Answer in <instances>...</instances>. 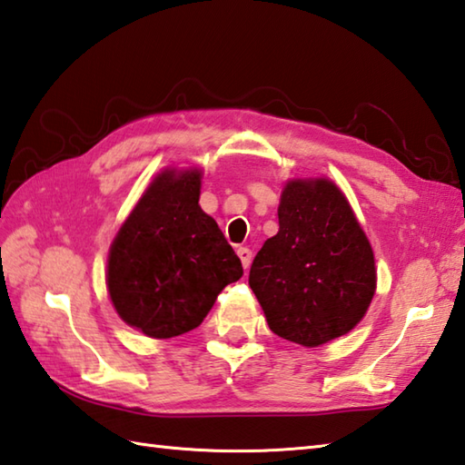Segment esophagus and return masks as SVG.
<instances>
[{
    "mask_svg": "<svg viewBox=\"0 0 465 465\" xmlns=\"http://www.w3.org/2000/svg\"><path fill=\"white\" fill-rule=\"evenodd\" d=\"M236 254H239V259H241V262H242V267H244V269H249L251 257H252L251 249H246V246H239V249H236Z\"/></svg>",
    "mask_w": 465,
    "mask_h": 465,
    "instance_id": "1",
    "label": "esophagus"
}]
</instances>
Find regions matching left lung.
I'll return each instance as SVG.
<instances>
[{
	"label": "left lung",
	"instance_id": "8db88e82",
	"mask_svg": "<svg viewBox=\"0 0 465 465\" xmlns=\"http://www.w3.org/2000/svg\"><path fill=\"white\" fill-rule=\"evenodd\" d=\"M249 285L274 335L319 347L351 331L375 295L371 244L327 178L291 180L279 232L252 261Z\"/></svg>",
	"mask_w": 465,
	"mask_h": 465
}]
</instances>
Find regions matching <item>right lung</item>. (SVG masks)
Listing matches in <instances>:
<instances>
[{
    "label": "right lung",
    "instance_id": "1",
    "mask_svg": "<svg viewBox=\"0 0 465 465\" xmlns=\"http://www.w3.org/2000/svg\"><path fill=\"white\" fill-rule=\"evenodd\" d=\"M201 170H164L110 246L108 292L142 333L170 339L203 323L242 264L201 204Z\"/></svg>",
    "mask_w": 465,
    "mask_h": 465
}]
</instances>
